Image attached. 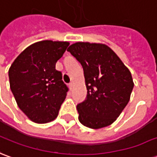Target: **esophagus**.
<instances>
[{
  "instance_id": "34e87169",
  "label": "esophagus",
  "mask_w": 157,
  "mask_h": 157,
  "mask_svg": "<svg viewBox=\"0 0 157 157\" xmlns=\"http://www.w3.org/2000/svg\"><path fill=\"white\" fill-rule=\"evenodd\" d=\"M68 86H69L70 90H72V89H73V82H71V83H69V84H68Z\"/></svg>"
}]
</instances>
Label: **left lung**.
I'll use <instances>...</instances> for the list:
<instances>
[{
	"label": "left lung",
	"instance_id": "1",
	"mask_svg": "<svg viewBox=\"0 0 157 157\" xmlns=\"http://www.w3.org/2000/svg\"><path fill=\"white\" fill-rule=\"evenodd\" d=\"M67 51L84 69L87 95L77 105L78 120L90 128L111 125L128 103L134 88L130 71L107 45L77 42Z\"/></svg>",
	"mask_w": 157,
	"mask_h": 157
}]
</instances>
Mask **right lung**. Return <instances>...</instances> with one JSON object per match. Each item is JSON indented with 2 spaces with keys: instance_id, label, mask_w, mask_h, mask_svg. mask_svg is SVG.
<instances>
[{
  "instance_id": "add662e5",
  "label": "right lung",
  "mask_w": 157,
  "mask_h": 157,
  "mask_svg": "<svg viewBox=\"0 0 157 157\" xmlns=\"http://www.w3.org/2000/svg\"><path fill=\"white\" fill-rule=\"evenodd\" d=\"M68 45L66 41H39L25 49L10 67V88L17 104L34 123L55 119L66 98L68 88L56 63Z\"/></svg>"
}]
</instances>
